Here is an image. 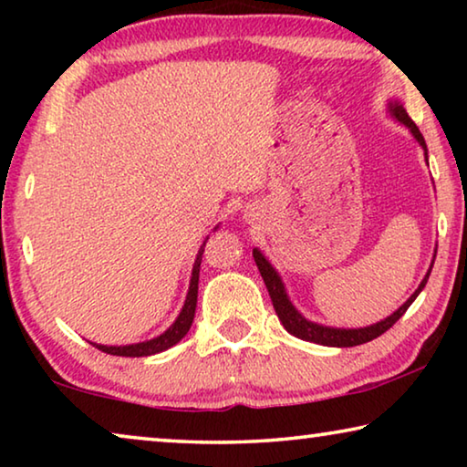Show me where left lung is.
I'll list each match as a JSON object with an SVG mask.
<instances>
[{
    "label": "left lung",
    "instance_id": "1",
    "mask_svg": "<svg viewBox=\"0 0 467 467\" xmlns=\"http://www.w3.org/2000/svg\"><path fill=\"white\" fill-rule=\"evenodd\" d=\"M389 113L398 119L400 123H404L406 128L412 131V136L416 138L418 144H420L424 148L426 152V141L422 138L420 130L416 128V123L410 119V115L406 113V109L400 105L398 100L389 102ZM426 162H429V158H426ZM253 259H255V264L259 267V274H262V278L265 282V288L267 292H270V298H272V305L275 309V315H278V319L282 321V326L286 327L288 334L296 336L300 339H306V342H315V344H321V346H334V348H350V346H360V344H367L370 342V339L379 337L381 334H385L387 329H389L395 321H398L401 315H404L408 311V306L414 303L416 296L420 295L422 288L426 286V280H429L431 275V270L426 272L424 280L420 282V286L416 288V292L412 296H410L404 305L400 306L398 311L391 313L389 317L379 321V323H373V326L368 327H358V329H339V327H327V326H319V323H313L309 319H305L303 315H300L295 305L290 303V298L286 295V288H284V282L278 275V272L274 270L272 264L267 262V259L264 257V253L259 249H253Z\"/></svg>",
    "mask_w": 467,
    "mask_h": 467
}]
</instances>
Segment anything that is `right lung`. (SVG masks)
Returning a JSON list of instances; mask_svg holds the SVG:
<instances>
[{"mask_svg":"<svg viewBox=\"0 0 467 467\" xmlns=\"http://www.w3.org/2000/svg\"><path fill=\"white\" fill-rule=\"evenodd\" d=\"M208 241V239H205ZM205 241L202 244L200 253H197L195 264H193V272H192V282H189V292L185 298L183 309H181L179 317L175 319V323L154 339H146V342L140 344H130V346H102V344H92L97 346L99 350L113 354V357H152V354H158L162 350H169L171 346H175L181 337H183L189 327H192L193 317H195V306H197V282H200V265H202V255H203V247Z\"/></svg>","mask_w":467,"mask_h":467,"instance_id":"1","label":"right lung"}]
</instances>
